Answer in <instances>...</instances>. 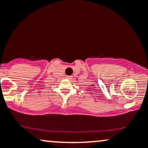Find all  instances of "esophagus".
Returning a JSON list of instances; mask_svg holds the SVG:
<instances>
[{
  "mask_svg": "<svg viewBox=\"0 0 148 148\" xmlns=\"http://www.w3.org/2000/svg\"><path fill=\"white\" fill-rule=\"evenodd\" d=\"M72 77H73L72 76H67V79H72Z\"/></svg>",
  "mask_w": 148,
  "mask_h": 148,
  "instance_id": "obj_1",
  "label": "esophagus"
}]
</instances>
